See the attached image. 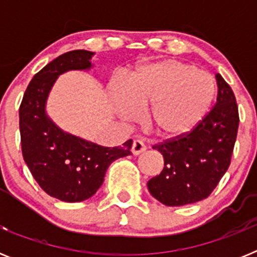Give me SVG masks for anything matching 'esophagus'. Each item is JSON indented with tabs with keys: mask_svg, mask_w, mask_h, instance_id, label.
Instances as JSON below:
<instances>
[{
	"mask_svg": "<svg viewBox=\"0 0 257 257\" xmlns=\"http://www.w3.org/2000/svg\"><path fill=\"white\" fill-rule=\"evenodd\" d=\"M145 151H147V147H145V144L143 140H139V139L134 140L133 147H131V152H133V154H135V156H139V154L144 153Z\"/></svg>",
	"mask_w": 257,
	"mask_h": 257,
	"instance_id": "obj_1",
	"label": "esophagus"
}]
</instances>
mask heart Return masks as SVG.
I'll return each mask as SVG.
<instances>
[{"mask_svg":"<svg viewBox=\"0 0 257 257\" xmlns=\"http://www.w3.org/2000/svg\"><path fill=\"white\" fill-rule=\"evenodd\" d=\"M216 83L210 74L179 60L143 65L131 73L123 90L115 92L121 117L134 119L135 109H147L151 130L176 140L196 128L210 110Z\"/></svg>","mask_w":257,"mask_h":257,"instance_id":"heart-1","label":"heart"}]
</instances>
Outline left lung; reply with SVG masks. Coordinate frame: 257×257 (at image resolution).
Masks as SVG:
<instances>
[{"instance_id":"left-lung-1","label":"left lung","mask_w":257,"mask_h":257,"mask_svg":"<svg viewBox=\"0 0 257 257\" xmlns=\"http://www.w3.org/2000/svg\"><path fill=\"white\" fill-rule=\"evenodd\" d=\"M216 82V103L194 130L153 145L165 167L148 181V189L163 205L175 207L207 198L229 169L239 114L234 92L219 73Z\"/></svg>"}]
</instances>
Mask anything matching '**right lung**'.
Masks as SVG:
<instances>
[{
  "instance_id": "add662e5",
  "label": "right lung",
  "mask_w": 257,
  "mask_h": 257,
  "mask_svg": "<svg viewBox=\"0 0 257 257\" xmlns=\"http://www.w3.org/2000/svg\"><path fill=\"white\" fill-rule=\"evenodd\" d=\"M94 52L73 50L49 63L29 82L19 108L23 158L49 196L64 202L90 198L101 187L113 161L130 156L133 140L123 147H101L63 133L45 113V103L59 74L88 69Z\"/></svg>"
}]
</instances>
